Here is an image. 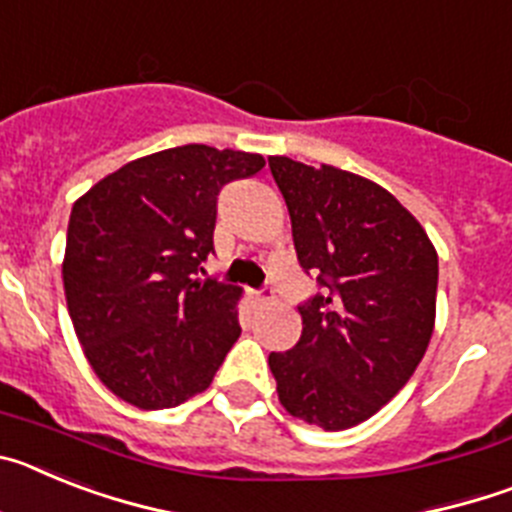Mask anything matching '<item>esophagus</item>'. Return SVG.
I'll use <instances>...</instances> for the list:
<instances>
[{
  "mask_svg": "<svg viewBox=\"0 0 512 512\" xmlns=\"http://www.w3.org/2000/svg\"><path fill=\"white\" fill-rule=\"evenodd\" d=\"M251 297H253V302H259V305H264V302L274 300V289H271V287L253 289V292H251Z\"/></svg>",
  "mask_w": 512,
  "mask_h": 512,
  "instance_id": "1",
  "label": "esophagus"
}]
</instances>
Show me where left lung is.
<instances>
[{
    "label": "left lung",
    "mask_w": 512,
    "mask_h": 512,
    "mask_svg": "<svg viewBox=\"0 0 512 512\" xmlns=\"http://www.w3.org/2000/svg\"><path fill=\"white\" fill-rule=\"evenodd\" d=\"M287 202L297 261L318 295L302 302V336L269 354L279 402L323 431L372 418L408 384L436 323L438 256L390 192L336 166L269 156Z\"/></svg>",
    "instance_id": "obj_1"
}]
</instances>
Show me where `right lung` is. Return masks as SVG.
<instances>
[{"instance_id": "add662e5", "label": "right lung", "mask_w": 512, "mask_h": 512, "mask_svg": "<svg viewBox=\"0 0 512 512\" xmlns=\"http://www.w3.org/2000/svg\"><path fill=\"white\" fill-rule=\"evenodd\" d=\"M264 156L189 143L135 158L74 202L63 256L71 323L99 382L140 410L210 387L241 336V287L197 282L217 194Z\"/></svg>"}]
</instances>
